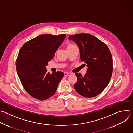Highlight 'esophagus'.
Returning a JSON list of instances; mask_svg holds the SVG:
<instances>
[{
  "label": "esophagus",
  "mask_w": 133,
  "mask_h": 133,
  "mask_svg": "<svg viewBox=\"0 0 133 133\" xmlns=\"http://www.w3.org/2000/svg\"><path fill=\"white\" fill-rule=\"evenodd\" d=\"M71 74L70 72H64V75L65 76H70Z\"/></svg>",
  "instance_id": "esophagus-1"
}]
</instances>
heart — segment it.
<instances>
[{
  "label": "heart",
  "instance_id": "1",
  "mask_svg": "<svg viewBox=\"0 0 133 133\" xmlns=\"http://www.w3.org/2000/svg\"><path fill=\"white\" fill-rule=\"evenodd\" d=\"M75 45H72V44H69V45H68V47L67 48H69V47H72V46H74Z\"/></svg>",
  "mask_w": 133,
  "mask_h": 133
}]
</instances>
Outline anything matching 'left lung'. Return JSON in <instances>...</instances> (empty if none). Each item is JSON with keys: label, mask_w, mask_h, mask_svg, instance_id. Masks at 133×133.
Instances as JSON below:
<instances>
[{"label": "left lung", "mask_w": 133, "mask_h": 133, "mask_svg": "<svg viewBox=\"0 0 133 133\" xmlns=\"http://www.w3.org/2000/svg\"><path fill=\"white\" fill-rule=\"evenodd\" d=\"M79 47L81 61L87 65L84 76L76 73V91L85 98H92L101 94L108 85L113 72V59L105 43L92 35L80 33L68 37Z\"/></svg>", "instance_id": "8db88e82"}]
</instances>
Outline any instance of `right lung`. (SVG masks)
<instances>
[{
    "label": "right lung",
    "instance_id": "right-lung-1",
    "mask_svg": "<svg viewBox=\"0 0 133 133\" xmlns=\"http://www.w3.org/2000/svg\"><path fill=\"white\" fill-rule=\"evenodd\" d=\"M66 36L42 34L26 42L20 50L16 63L18 76L26 91L36 99L45 100L53 96L64 76L61 71L48 72L46 66Z\"/></svg>",
    "mask_w": 133,
    "mask_h": 133
}]
</instances>
